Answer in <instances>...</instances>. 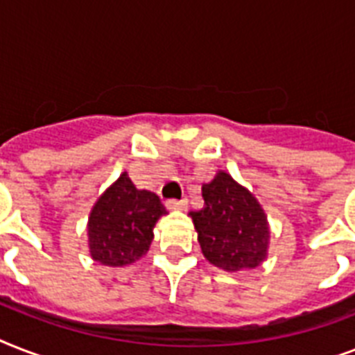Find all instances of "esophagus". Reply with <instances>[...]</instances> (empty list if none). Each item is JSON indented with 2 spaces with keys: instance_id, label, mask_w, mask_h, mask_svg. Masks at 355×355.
Here are the masks:
<instances>
[{
  "instance_id": "esophagus-1",
  "label": "esophagus",
  "mask_w": 355,
  "mask_h": 355,
  "mask_svg": "<svg viewBox=\"0 0 355 355\" xmlns=\"http://www.w3.org/2000/svg\"><path fill=\"white\" fill-rule=\"evenodd\" d=\"M166 206L169 210H178V211H184L188 210V200H177V199H171L167 200Z\"/></svg>"
}]
</instances>
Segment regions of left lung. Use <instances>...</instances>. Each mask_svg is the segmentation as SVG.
Wrapping results in <instances>:
<instances>
[{
  "label": "left lung",
  "mask_w": 355,
  "mask_h": 355,
  "mask_svg": "<svg viewBox=\"0 0 355 355\" xmlns=\"http://www.w3.org/2000/svg\"><path fill=\"white\" fill-rule=\"evenodd\" d=\"M205 206L189 211L200 250L227 272L256 269L269 254V221L258 199L227 171L202 184Z\"/></svg>",
  "instance_id": "obj_1"
}]
</instances>
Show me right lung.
I'll return each instance as SVG.
<instances>
[{
  "mask_svg": "<svg viewBox=\"0 0 355 355\" xmlns=\"http://www.w3.org/2000/svg\"><path fill=\"white\" fill-rule=\"evenodd\" d=\"M160 197L147 189H138L121 173L96 200L88 216V248L94 261L107 267L134 263L147 254L155 225L166 216Z\"/></svg>",
  "mask_w": 355,
  "mask_h": 355,
  "instance_id": "obj_1",
  "label": "right lung"
}]
</instances>
